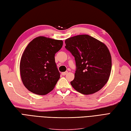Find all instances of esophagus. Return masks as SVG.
Segmentation results:
<instances>
[{"label":"esophagus","instance_id":"1","mask_svg":"<svg viewBox=\"0 0 131 131\" xmlns=\"http://www.w3.org/2000/svg\"><path fill=\"white\" fill-rule=\"evenodd\" d=\"M68 71L63 72H62V73H61V74H62V75H66V74H68Z\"/></svg>","mask_w":131,"mask_h":131}]
</instances>
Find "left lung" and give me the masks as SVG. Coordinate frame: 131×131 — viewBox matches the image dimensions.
<instances>
[{
  "label": "left lung",
  "mask_w": 131,
  "mask_h": 131,
  "mask_svg": "<svg viewBox=\"0 0 131 131\" xmlns=\"http://www.w3.org/2000/svg\"><path fill=\"white\" fill-rule=\"evenodd\" d=\"M65 44L77 67L72 86L85 95L98 92L107 83L111 72L112 57L107 46L88 35L70 37Z\"/></svg>",
  "instance_id": "obj_1"
}]
</instances>
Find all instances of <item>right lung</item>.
<instances>
[{"label":"right lung","instance_id":"1","mask_svg":"<svg viewBox=\"0 0 131 131\" xmlns=\"http://www.w3.org/2000/svg\"><path fill=\"white\" fill-rule=\"evenodd\" d=\"M62 45V40L43 36L27 45L20 59V74L23 84L30 92L42 95L53 89L60 77L54 55Z\"/></svg>","mask_w":131,"mask_h":131}]
</instances>
